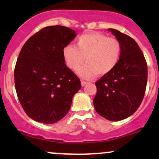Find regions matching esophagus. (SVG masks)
<instances>
[{"instance_id": "1", "label": "esophagus", "mask_w": 159, "mask_h": 159, "mask_svg": "<svg viewBox=\"0 0 159 159\" xmlns=\"http://www.w3.org/2000/svg\"><path fill=\"white\" fill-rule=\"evenodd\" d=\"M81 86H82V87H84V86L86 85V84H87V82L84 81H81Z\"/></svg>"}]
</instances>
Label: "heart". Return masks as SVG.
Here are the masks:
<instances>
[{
    "mask_svg": "<svg viewBox=\"0 0 159 159\" xmlns=\"http://www.w3.org/2000/svg\"><path fill=\"white\" fill-rule=\"evenodd\" d=\"M120 41L99 33H88L80 36L76 46L67 45L63 54L69 68L76 70L85 61L87 62L78 70V75L91 79L97 75L110 73L117 65L121 55Z\"/></svg>",
    "mask_w": 159,
    "mask_h": 159,
    "instance_id": "1",
    "label": "heart"
}]
</instances>
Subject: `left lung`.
<instances>
[{"label":"left lung","mask_w":159,"mask_h":159,"mask_svg":"<svg viewBox=\"0 0 159 159\" xmlns=\"http://www.w3.org/2000/svg\"><path fill=\"white\" fill-rule=\"evenodd\" d=\"M120 41L122 51L117 65L96 82L93 105L96 112L111 121L134 114L141 104L147 83V64L137 43L126 34L108 29Z\"/></svg>","instance_id":"obj_1"}]
</instances>
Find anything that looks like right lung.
Masks as SVG:
<instances>
[{
	"label": "right lung",
	"mask_w": 159,
	"mask_h": 159,
	"mask_svg": "<svg viewBox=\"0 0 159 159\" xmlns=\"http://www.w3.org/2000/svg\"><path fill=\"white\" fill-rule=\"evenodd\" d=\"M76 35L61 25L44 27L27 39L19 53L14 71L16 93L27 116L36 122L52 124L63 119L81 88L63 54Z\"/></svg>",
	"instance_id": "right-lung-1"
}]
</instances>
